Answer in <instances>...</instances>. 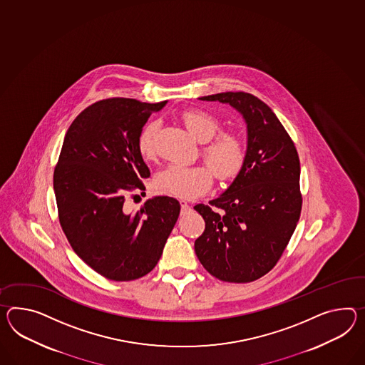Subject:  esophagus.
I'll return each instance as SVG.
<instances>
[{"instance_id": "34e87169", "label": "esophagus", "mask_w": 365, "mask_h": 365, "mask_svg": "<svg viewBox=\"0 0 365 365\" xmlns=\"http://www.w3.org/2000/svg\"><path fill=\"white\" fill-rule=\"evenodd\" d=\"M179 203H180V207H182V211H187V210H190V205L187 203L186 200H180Z\"/></svg>"}]
</instances>
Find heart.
Here are the masks:
<instances>
[{"instance_id": "heart-1", "label": "heart", "mask_w": 365, "mask_h": 365, "mask_svg": "<svg viewBox=\"0 0 365 365\" xmlns=\"http://www.w3.org/2000/svg\"><path fill=\"white\" fill-rule=\"evenodd\" d=\"M182 121L188 132L203 145L200 148L205 165L171 163L160 170L154 179L157 191L191 199L205 194L214 185V173L219 180L227 182L240 173L245 162V149L240 137L233 132L220 130V121L211 113L200 109H190L182 113ZM155 123L143 125L137 137V149L143 158L154 157Z\"/></svg>"}]
</instances>
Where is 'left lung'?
I'll use <instances>...</instances> for the list:
<instances>
[{"mask_svg": "<svg viewBox=\"0 0 365 365\" xmlns=\"http://www.w3.org/2000/svg\"><path fill=\"white\" fill-rule=\"evenodd\" d=\"M200 100L236 108L248 128V148L239 175L227 191L194 208L205 232L195 253L212 276L247 284L276 267L302 210L301 165L293 140L273 110L247 92H222Z\"/></svg>", "mask_w": 365, "mask_h": 365, "instance_id": "obj_1", "label": "left lung"}]
</instances>
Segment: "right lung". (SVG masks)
I'll return each mask as SVG.
<instances>
[{
  "instance_id": "obj_1",
  "label": "right lung",
  "mask_w": 365,
  "mask_h": 365,
  "mask_svg": "<svg viewBox=\"0 0 365 365\" xmlns=\"http://www.w3.org/2000/svg\"><path fill=\"white\" fill-rule=\"evenodd\" d=\"M165 104L125 98L93 103L70 125L53 170L67 240L88 267L112 281H133L151 272L178 220L180 205L170 196L149 199L132 214L124 207L126 195L143 191V179L150 177L137 137Z\"/></svg>"
}]
</instances>
